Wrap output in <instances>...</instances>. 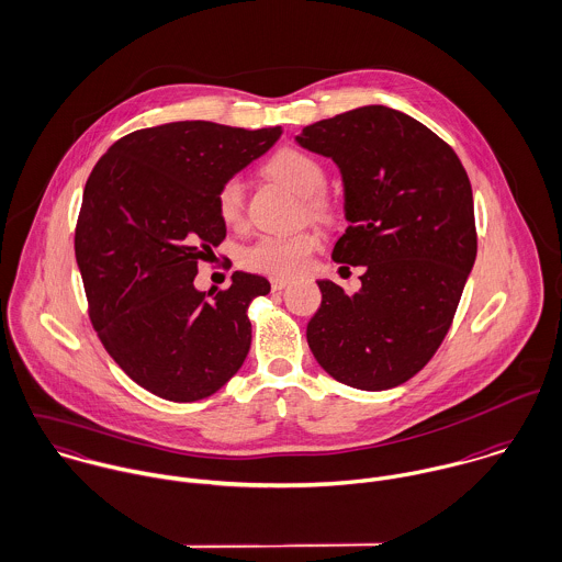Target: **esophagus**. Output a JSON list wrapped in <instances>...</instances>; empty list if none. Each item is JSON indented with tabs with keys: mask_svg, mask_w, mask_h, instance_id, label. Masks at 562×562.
Masks as SVG:
<instances>
[{
	"mask_svg": "<svg viewBox=\"0 0 562 562\" xmlns=\"http://www.w3.org/2000/svg\"><path fill=\"white\" fill-rule=\"evenodd\" d=\"M286 284H289V280H284V278H271V289H273V291L286 289Z\"/></svg>",
	"mask_w": 562,
	"mask_h": 562,
	"instance_id": "esophagus-1",
	"label": "esophagus"
}]
</instances>
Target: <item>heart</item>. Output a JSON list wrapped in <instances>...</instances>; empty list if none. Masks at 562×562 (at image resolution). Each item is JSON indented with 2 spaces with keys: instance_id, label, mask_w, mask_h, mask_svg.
Masks as SVG:
<instances>
[{
  "instance_id": "obj_1",
  "label": "heart",
  "mask_w": 562,
  "mask_h": 562,
  "mask_svg": "<svg viewBox=\"0 0 562 562\" xmlns=\"http://www.w3.org/2000/svg\"><path fill=\"white\" fill-rule=\"evenodd\" d=\"M267 176L282 182L297 198L308 200L311 209H322L317 198L326 187L324 165L308 151L297 147H284L276 151L267 165ZM217 213L225 225H238L245 215L243 187L238 180H227L217 193ZM319 245L315 232H297L291 236H262L243 251V267L256 273L273 278H293L304 271L313 249Z\"/></svg>"
}]
</instances>
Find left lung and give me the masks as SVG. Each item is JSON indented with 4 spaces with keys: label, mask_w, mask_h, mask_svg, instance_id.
<instances>
[{
    "label": "left lung",
    "mask_w": 562,
    "mask_h": 562,
    "mask_svg": "<svg viewBox=\"0 0 562 562\" xmlns=\"http://www.w3.org/2000/svg\"><path fill=\"white\" fill-rule=\"evenodd\" d=\"M295 140L337 162L349 225L333 258L364 267L353 295L317 282L311 351L347 386H400L443 342L475 262L467 171L432 130L386 106L317 121Z\"/></svg>",
    "instance_id": "1"
}]
</instances>
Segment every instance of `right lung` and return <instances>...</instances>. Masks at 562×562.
<instances>
[{"instance_id": "obj_1", "label": "right lung", "mask_w": 562, "mask_h": 562, "mask_svg": "<svg viewBox=\"0 0 562 562\" xmlns=\"http://www.w3.org/2000/svg\"><path fill=\"white\" fill-rule=\"evenodd\" d=\"M280 134L213 121L145 127L119 138L87 180L76 260L93 328L114 362L162 400L217 393L249 351L247 308L271 284L234 271L229 289L206 300L193 280L225 238L222 184Z\"/></svg>"}]
</instances>
